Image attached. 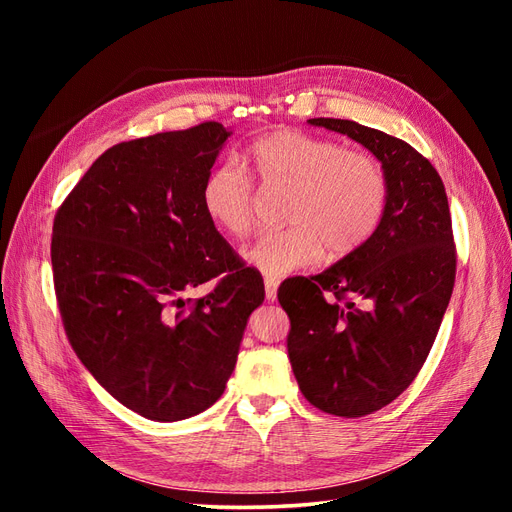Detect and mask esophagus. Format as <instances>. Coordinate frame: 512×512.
<instances>
[{"label":"esophagus","mask_w":512,"mask_h":512,"mask_svg":"<svg viewBox=\"0 0 512 512\" xmlns=\"http://www.w3.org/2000/svg\"><path fill=\"white\" fill-rule=\"evenodd\" d=\"M277 286H280V282L273 280V277H267L265 280V297L269 303H273L277 299Z\"/></svg>","instance_id":"esophagus-1"}]
</instances>
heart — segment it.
Listing matches in <instances>:
<instances>
[{
  "label": "heart",
  "mask_w": 512,
  "mask_h": 512,
  "mask_svg": "<svg viewBox=\"0 0 512 512\" xmlns=\"http://www.w3.org/2000/svg\"><path fill=\"white\" fill-rule=\"evenodd\" d=\"M260 185L292 190L286 230L262 235L245 258L269 277L314 265L324 254L348 256L376 235L391 203V181L382 162L367 151L346 149L333 138L299 130H277L250 149ZM200 203L230 237L250 235L256 224L258 194L237 160L209 170Z\"/></svg>",
  "instance_id": "1"
}]
</instances>
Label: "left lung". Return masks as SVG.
<instances>
[{
	"instance_id": "1",
	"label": "left lung",
	"mask_w": 512,
	"mask_h": 512,
	"mask_svg": "<svg viewBox=\"0 0 512 512\" xmlns=\"http://www.w3.org/2000/svg\"><path fill=\"white\" fill-rule=\"evenodd\" d=\"M382 162L391 203L361 250L280 288L288 359L309 404L359 418L389 406L421 371L451 301L457 250L438 170L401 138L348 119H309Z\"/></svg>"
}]
</instances>
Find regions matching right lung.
Listing matches in <instances>:
<instances>
[{
  "mask_svg": "<svg viewBox=\"0 0 512 512\" xmlns=\"http://www.w3.org/2000/svg\"><path fill=\"white\" fill-rule=\"evenodd\" d=\"M228 136L205 121L119 143L55 213L53 282L70 346L108 393L151 421H183L220 399L247 318L265 301L262 277L200 203ZM213 279L205 298L178 299Z\"/></svg>",
  "mask_w": 512,
  "mask_h": 512,
  "instance_id": "right-lung-1",
  "label": "right lung"
}]
</instances>
